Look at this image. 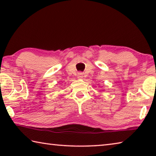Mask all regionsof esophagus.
<instances>
[{"instance_id": "obj_1", "label": "esophagus", "mask_w": 156, "mask_h": 156, "mask_svg": "<svg viewBox=\"0 0 156 156\" xmlns=\"http://www.w3.org/2000/svg\"><path fill=\"white\" fill-rule=\"evenodd\" d=\"M78 79H81V78H83V73H79L78 74Z\"/></svg>"}]
</instances>
